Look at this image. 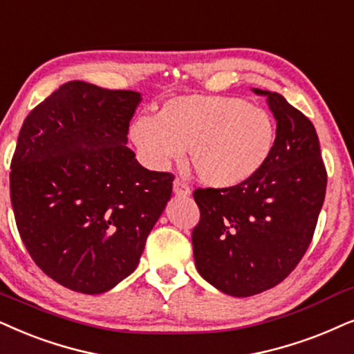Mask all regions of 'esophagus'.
<instances>
[{"label":"esophagus","mask_w":354,"mask_h":354,"mask_svg":"<svg viewBox=\"0 0 354 354\" xmlns=\"http://www.w3.org/2000/svg\"><path fill=\"white\" fill-rule=\"evenodd\" d=\"M174 194L180 196L190 195V187H188V183H185V180H182V178L177 177L176 180H174Z\"/></svg>","instance_id":"esophagus-1"}]
</instances>
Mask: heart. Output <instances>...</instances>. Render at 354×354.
Returning <instances> with one entry per match:
<instances>
[{
    "label": "heart",
    "instance_id": "obj_1",
    "mask_svg": "<svg viewBox=\"0 0 354 354\" xmlns=\"http://www.w3.org/2000/svg\"><path fill=\"white\" fill-rule=\"evenodd\" d=\"M130 138L154 167L188 158L196 177L214 188L241 185L267 164L277 128L265 109L229 95H180L158 115H140Z\"/></svg>",
    "mask_w": 354,
    "mask_h": 354
}]
</instances>
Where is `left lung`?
<instances>
[{
	"label": "left lung",
	"mask_w": 354,
	"mask_h": 354,
	"mask_svg": "<svg viewBox=\"0 0 354 354\" xmlns=\"http://www.w3.org/2000/svg\"><path fill=\"white\" fill-rule=\"evenodd\" d=\"M267 95L277 141L263 167L231 188H196L200 221L192 232L195 265L234 297L277 286L297 267L322 209L325 171L315 128L281 94Z\"/></svg>",
	"instance_id": "1"
}]
</instances>
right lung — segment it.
<instances>
[{"label":"right lung","instance_id":"1","mask_svg":"<svg viewBox=\"0 0 354 354\" xmlns=\"http://www.w3.org/2000/svg\"><path fill=\"white\" fill-rule=\"evenodd\" d=\"M135 91L70 81L26 117L11 160L16 226L42 272L100 295L135 272L166 208L174 176L127 148Z\"/></svg>","mask_w":354,"mask_h":354}]
</instances>
